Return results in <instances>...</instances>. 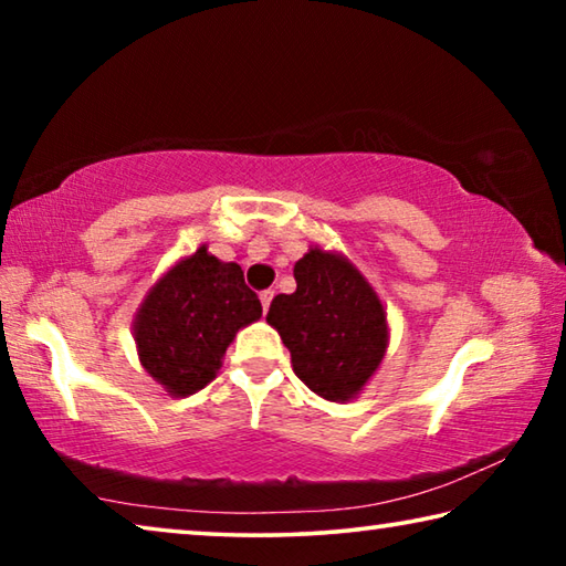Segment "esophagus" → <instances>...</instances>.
<instances>
[{
	"label": "esophagus",
	"mask_w": 566,
	"mask_h": 566,
	"mask_svg": "<svg viewBox=\"0 0 566 566\" xmlns=\"http://www.w3.org/2000/svg\"><path fill=\"white\" fill-rule=\"evenodd\" d=\"M260 300H262V310L266 312V310H270L272 300H274V290H264V292H260Z\"/></svg>",
	"instance_id": "esophagus-1"
}]
</instances>
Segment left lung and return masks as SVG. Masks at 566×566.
<instances>
[{"label": "left lung", "mask_w": 566, "mask_h": 566, "mask_svg": "<svg viewBox=\"0 0 566 566\" xmlns=\"http://www.w3.org/2000/svg\"><path fill=\"white\" fill-rule=\"evenodd\" d=\"M294 294H276L266 322L292 354V369L314 395L352 401L377 375L389 322L375 286L347 254L310 247L294 264Z\"/></svg>", "instance_id": "obj_1"}]
</instances>
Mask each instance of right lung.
<instances>
[{
    "label": "right lung",
    "mask_w": 566,
    "mask_h": 566,
    "mask_svg": "<svg viewBox=\"0 0 566 566\" xmlns=\"http://www.w3.org/2000/svg\"><path fill=\"white\" fill-rule=\"evenodd\" d=\"M260 317V296L244 284L242 266L217 260L202 244L149 286L132 337L147 375L181 399L219 375L237 332Z\"/></svg>",
    "instance_id": "1"
}]
</instances>
